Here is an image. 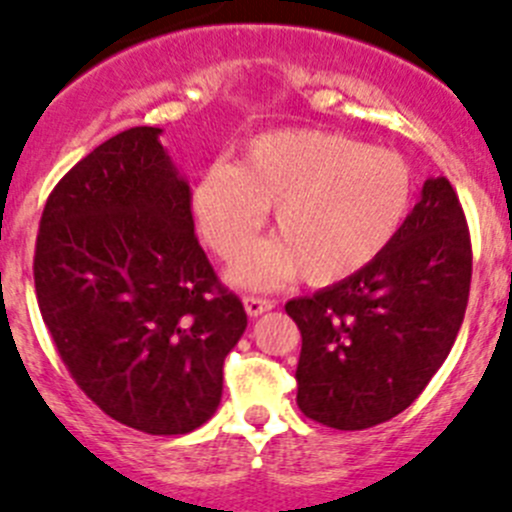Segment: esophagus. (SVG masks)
<instances>
[{"label":"esophagus","instance_id":"obj_1","mask_svg":"<svg viewBox=\"0 0 512 512\" xmlns=\"http://www.w3.org/2000/svg\"><path fill=\"white\" fill-rule=\"evenodd\" d=\"M272 308H275V303L267 298H257V295H247L245 298V310L250 318H257V315L267 313V310H272Z\"/></svg>","mask_w":512,"mask_h":512}]
</instances>
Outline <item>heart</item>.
I'll use <instances>...</instances> for the list:
<instances>
[{"mask_svg":"<svg viewBox=\"0 0 512 512\" xmlns=\"http://www.w3.org/2000/svg\"><path fill=\"white\" fill-rule=\"evenodd\" d=\"M414 174L389 148L331 131H272L250 138L240 161L199 176L191 209L224 260L250 247L275 207L280 240L242 257L232 280L267 288L303 270L310 285L351 278L394 242L412 212Z\"/></svg>","mask_w":512,"mask_h":512,"instance_id":"obj_1","label":"heart"}]
</instances>
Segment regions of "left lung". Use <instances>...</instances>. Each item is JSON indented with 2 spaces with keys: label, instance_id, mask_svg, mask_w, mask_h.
Here are the masks:
<instances>
[{
  "label": "left lung",
  "instance_id": "left-lung-1",
  "mask_svg": "<svg viewBox=\"0 0 512 512\" xmlns=\"http://www.w3.org/2000/svg\"><path fill=\"white\" fill-rule=\"evenodd\" d=\"M470 278V229L460 199L444 176L427 179L384 255L285 305L303 336L295 371L300 412L343 432L404 412L460 333Z\"/></svg>",
  "mask_w": 512,
  "mask_h": 512
}]
</instances>
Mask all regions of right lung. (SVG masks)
I'll list each match as a JSON object with an SVG mask.
<instances>
[{
  "instance_id": "1",
  "label": "right lung",
  "mask_w": 512,
  "mask_h": 512,
  "mask_svg": "<svg viewBox=\"0 0 512 512\" xmlns=\"http://www.w3.org/2000/svg\"><path fill=\"white\" fill-rule=\"evenodd\" d=\"M159 136L128 128L57 181L32 270L42 321L85 396L138 432L186 434L217 412L247 313L199 245L189 184Z\"/></svg>"
}]
</instances>
